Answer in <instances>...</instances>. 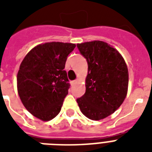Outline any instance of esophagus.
Listing matches in <instances>:
<instances>
[{"label":"esophagus","mask_w":152,"mask_h":152,"mask_svg":"<svg viewBox=\"0 0 152 152\" xmlns=\"http://www.w3.org/2000/svg\"><path fill=\"white\" fill-rule=\"evenodd\" d=\"M76 82H77V80H75L71 81V83H71L72 86H73V85H75V84H76Z\"/></svg>","instance_id":"34e87169"}]
</instances>
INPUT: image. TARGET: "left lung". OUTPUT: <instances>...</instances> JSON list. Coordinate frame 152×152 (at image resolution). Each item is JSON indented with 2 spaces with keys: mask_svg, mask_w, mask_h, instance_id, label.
Listing matches in <instances>:
<instances>
[{
  "mask_svg": "<svg viewBox=\"0 0 152 152\" xmlns=\"http://www.w3.org/2000/svg\"><path fill=\"white\" fill-rule=\"evenodd\" d=\"M88 62L85 94L76 101L81 112L91 120H101L117 110L128 91L129 72L122 56L102 41L77 44Z\"/></svg>",
  "mask_w": 152,
  "mask_h": 152,
  "instance_id": "1",
  "label": "left lung"
}]
</instances>
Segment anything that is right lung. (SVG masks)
<instances>
[{
    "instance_id": "obj_1",
    "label": "right lung",
    "mask_w": 152,
    "mask_h": 152,
    "mask_svg": "<svg viewBox=\"0 0 152 152\" xmlns=\"http://www.w3.org/2000/svg\"><path fill=\"white\" fill-rule=\"evenodd\" d=\"M72 43L46 42L35 46L23 58L17 74V90L23 106L42 121L60 113L70 88L64 70Z\"/></svg>"
}]
</instances>
